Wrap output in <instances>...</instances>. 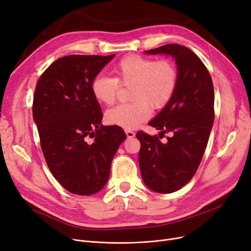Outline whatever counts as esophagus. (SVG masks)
<instances>
[{
  "instance_id": "1",
  "label": "esophagus",
  "mask_w": 251,
  "mask_h": 251,
  "mask_svg": "<svg viewBox=\"0 0 251 251\" xmlns=\"http://www.w3.org/2000/svg\"><path fill=\"white\" fill-rule=\"evenodd\" d=\"M125 133H126L128 138H132V137L135 136V133L133 132V131H131V130H125Z\"/></svg>"
}]
</instances>
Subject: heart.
Returning <instances> with one entry per match:
<instances>
[{
	"mask_svg": "<svg viewBox=\"0 0 251 251\" xmlns=\"http://www.w3.org/2000/svg\"><path fill=\"white\" fill-rule=\"evenodd\" d=\"M115 77L98 75L91 82L92 95L103 104H112L122 85H131L130 102L105 112V121L124 129H134L151 116V105L160 110L173 99L178 84V70L170 60L156 61L128 55L113 68Z\"/></svg>",
	"mask_w": 251,
	"mask_h": 251,
	"instance_id": "b5f03b06",
	"label": "heart"
}]
</instances>
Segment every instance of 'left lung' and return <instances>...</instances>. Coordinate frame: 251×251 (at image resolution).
<instances>
[{
	"label": "left lung",
	"mask_w": 251,
	"mask_h": 251,
	"mask_svg": "<svg viewBox=\"0 0 251 251\" xmlns=\"http://www.w3.org/2000/svg\"><path fill=\"white\" fill-rule=\"evenodd\" d=\"M146 52L170 55L177 65L175 95L149 123L160 135L136 133L143 182L152 191L172 193L186 185L201 162L215 120L214 85L204 64L186 47L169 44ZM168 132L173 135L163 144L159 138Z\"/></svg>",
	"instance_id": "left-lung-1"
}]
</instances>
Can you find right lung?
Instances as JSON below:
<instances>
[{"mask_svg":"<svg viewBox=\"0 0 251 251\" xmlns=\"http://www.w3.org/2000/svg\"><path fill=\"white\" fill-rule=\"evenodd\" d=\"M114 57L65 56L50 65L35 86L32 115L44 156L52 176L73 194L103 188L126 138L121 127L100 124V105L91 91L92 80Z\"/></svg>","mask_w":251,"mask_h":251,"instance_id":"1","label":"right lung"}]
</instances>
